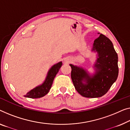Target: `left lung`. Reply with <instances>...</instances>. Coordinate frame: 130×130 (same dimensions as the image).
<instances>
[{
  "mask_svg": "<svg viewBox=\"0 0 130 130\" xmlns=\"http://www.w3.org/2000/svg\"><path fill=\"white\" fill-rule=\"evenodd\" d=\"M93 50L99 54L95 64L97 72L93 77L82 68L72 64L71 78L77 92L85 98H99L110 89L119 75L118 56L109 38L100 34L94 40ZM85 80L87 84L82 83Z\"/></svg>",
  "mask_w": 130,
  "mask_h": 130,
  "instance_id": "1",
  "label": "left lung"
}]
</instances>
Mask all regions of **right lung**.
I'll return each instance as SVG.
<instances>
[{"label":"right lung","mask_w":130,"mask_h":130,"mask_svg":"<svg viewBox=\"0 0 130 130\" xmlns=\"http://www.w3.org/2000/svg\"><path fill=\"white\" fill-rule=\"evenodd\" d=\"M62 65V62H60L57 64L54 65L48 72V75L44 84L28 92L24 96L28 98L37 99L42 98L46 95L49 92L52 85H53L54 79L55 78L56 75L58 72Z\"/></svg>","instance_id":"add662e5"}]
</instances>
